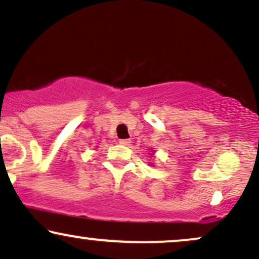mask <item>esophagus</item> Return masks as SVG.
I'll return each instance as SVG.
<instances>
[{"label":"esophagus","mask_w":259,"mask_h":259,"mask_svg":"<svg viewBox=\"0 0 259 259\" xmlns=\"http://www.w3.org/2000/svg\"><path fill=\"white\" fill-rule=\"evenodd\" d=\"M130 139H121V140H119V144L120 145H123V146H129L130 145Z\"/></svg>","instance_id":"esophagus-1"}]
</instances>
